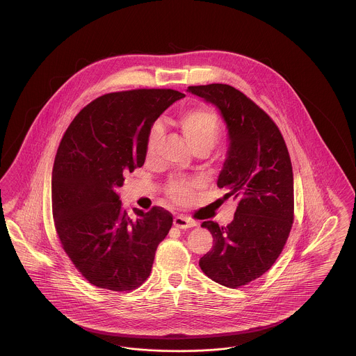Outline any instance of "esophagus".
<instances>
[{"instance_id": "obj_1", "label": "esophagus", "mask_w": 356, "mask_h": 356, "mask_svg": "<svg viewBox=\"0 0 356 356\" xmlns=\"http://www.w3.org/2000/svg\"><path fill=\"white\" fill-rule=\"evenodd\" d=\"M173 224L177 227V228H181V229H186V228H192L196 225L195 221L189 220L186 216H176L173 219Z\"/></svg>"}]
</instances>
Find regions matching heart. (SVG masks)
<instances>
[{
	"label": "heart",
	"instance_id": "heart-1",
	"mask_svg": "<svg viewBox=\"0 0 356 356\" xmlns=\"http://www.w3.org/2000/svg\"><path fill=\"white\" fill-rule=\"evenodd\" d=\"M177 124L181 132L186 136L192 149L196 151H211L220 140L221 122L219 115L207 106H195L183 111L179 115ZM163 127L160 122H154L147 136V151H156L161 137ZM195 184L181 179H173L168 184V195L177 203H184L193 189Z\"/></svg>",
	"mask_w": 356,
	"mask_h": 356
}]
</instances>
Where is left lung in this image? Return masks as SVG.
<instances>
[{
	"instance_id": "1",
	"label": "left lung",
	"mask_w": 356,
	"mask_h": 356,
	"mask_svg": "<svg viewBox=\"0 0 356 356\" xmlns=\"http://www.w3.org/2000/svg\"><path fill=\"white\" fill-rule=\"evenodd\" d=\"M216 105L227 122L229 148L218 186L237 200L227 227L204 221L213 247L199 261L204 273L229 288L248 284L282 254L293 222V173L287 145L273 120L227 84L188 86Z\"/></svg>"
}]
</instances>
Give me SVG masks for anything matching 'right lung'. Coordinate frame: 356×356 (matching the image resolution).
Here are the masks:
<instances>
[{
    "mask_svg": "<svg viewBox=\"0 0 356 356\" xmlns=\"http://www.w3.org/2000/svg\"><path fill=\"white\" fill-rule=\"evenodd\" d=\"M186 95L173 89L108 93L80 111L61 138L51 172V211L61 247L96 287L132 291L152 271L173 218L161 207L132 219L118 188L144 165L157 118Z\"/></svg>",
    "mask_w": 356,
    "mask_h": 356,
    "instance_id": "1",
    "label": "right lung"
}]
</instances>
